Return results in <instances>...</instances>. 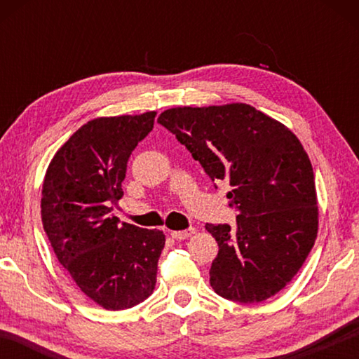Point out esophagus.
<instances>
[{
    "mask_svg": "<svg viewBox=\"0 0 359 359\" xmlns=\"http://www.w3.org/2000/svg\"><path fill=\"white\" fill-rule=\"evenodd\" d=\"M191 234H194V228H188V229H184V231H172V233H171V236L175 241H184L187 238H190Z\"/></svg>",
    "mask_w": 359,
    "mask_h": 359,
    "instance_id": "1",
    "label": "esophagus"
}]
</instances>
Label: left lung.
Masks as SVG:
<instances>
[{
	"label": "left lung",
	"instance_id": "left-lung-1",
	"mask_svg": "<svg viewBox=\"0 0 359 359\" xmlns=\"http://www.w3.org/2000/svg\"><path fill=\"white\" fill-rule=\"evenodd\" d=\"M214 182H229L236 228L205 223L218 244L210 287L252 304L278 293L311 253L318 208L311 160L293 133L257 109L236 102L174 107L158 117ZM217 188V185H215Z\"/></svg>",
	"mask_w": 359,
	"mask_h": 359
}]
</instances>
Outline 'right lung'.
Listing matches in <instances>:
<instances>
[{"label":"right lung","instance_id":"obj_1","mask_svg":"<svg viewBox=\"0 0 359 359\" xmlns=\"http://www.w3.org/2000/svg\"><path fill=\"white\" fill-rule=\"evenodd\" d=\"M156 112L101 117L60 149L42 185V226L66 272L85 296L123 311L154 293L165 234L120 223L112 214L136 145Z\"/></svg>","mask_w":359,"mask_h":359}]
</instances>
